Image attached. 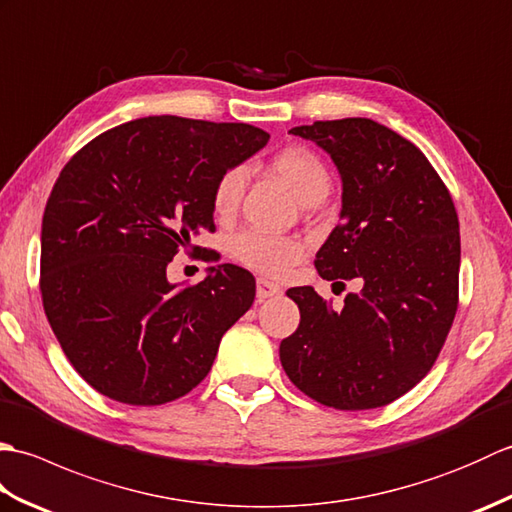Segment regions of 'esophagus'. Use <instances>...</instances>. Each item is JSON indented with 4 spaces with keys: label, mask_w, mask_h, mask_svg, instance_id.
<instances>
[{
    "label": "esophagus",
    "mask_w": 512,
    "mask_h": 512,
    "mask_svg": "<svg viewBox=\"0 0 512 512\" xmlns=\"http://www.w3.org/2000/svg\"><path fill=\"white\" fill-rule=\"evenodd\" d=\"M281 292V286L275 284V281H270L266 277H259L257 279V299H268V297H275Z\"/></svg>",
    "instance_id": "esophagus-1"
}]
</instances>
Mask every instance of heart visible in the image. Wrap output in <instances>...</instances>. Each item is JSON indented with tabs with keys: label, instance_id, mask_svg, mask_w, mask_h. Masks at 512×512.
<instances>
[{
	"label": "heart",
	"instance_id": "b5f03b06",
	"mask_svg": "<svg viewBox=\"0 0 512 512\" xmlns=\"http://www.w3.org/2000/svg\"><path fill=\"white\" fill-rule=\"evenodd\" d=\"M273 171L288 184L301 204L314 206L328 198L332 187L330 171L325 167V162L306 147H286L284 151H279L273 158ZM246 182V167L239 165L226 169L215 182L213 211L220 217L233 215L244 195ZM231 250L237 262L268 277L288 273L306 253L299 239L266 233L259 231V228H248V231L239 233L233 239Z\"/></svg>",
	"mask_w": 512,
	"mask_h": 512
}]
</instances>
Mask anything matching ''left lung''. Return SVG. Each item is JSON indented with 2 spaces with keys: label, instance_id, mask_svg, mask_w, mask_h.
<instances>
[{
  "label": "left lung",
  "instance_id": "left-lung-1",
  "mask_svg": "<svg viewBox=\"0 0 512 512\" xmlns=\"http://www.w3.org/2000/svg\"><path fill=\"white\" fill-rule=\"evenodd\" d=\"M339 169L341 224L314 266L358 279L341 310L312 286L290 288L301 321L279 345L284 372L334 409L389 405L427 376L458 310L460 222L422 151L372 118L292 127ZM332 284V286H334Z\"/></svg>",
  "mask_w": 512,
  "mask_h": 512
}]
</instances>
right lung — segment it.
<instances>
[{"label": "right lung", "mask_w": 512, "mask_h": 512, "mask_svg": "<svg viewBox=\"0 0 512 512\" xmlns=\"http://www.w3.org/2000/svg\"><path fill=\"white\" fill-rule=\"evenodd\" d=\"M268 138L244 123L147 116L96 136L63 167L41 222L43 310L99 394L154 407L209 374L224 332L253 306L255 279L220 264L180 288L167 266L215 228L217 178Z\"/></svg>", "instance_id": "add662e5"}]
</instances>
